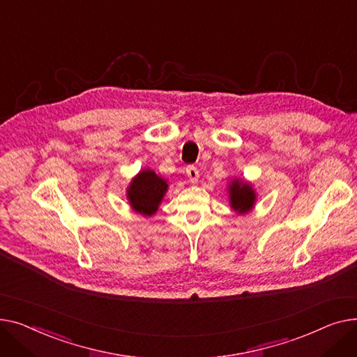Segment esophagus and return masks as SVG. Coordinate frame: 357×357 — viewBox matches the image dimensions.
Here are the masks:
<instances>
[{
    "label": "esophagus",
    "instance_id": "1",
    "mask_svg": "<svg viewBox=\"0 0 357 357\" xmlns=\"http://www.w3.org/2000/svg\"><path fill=\"white\" fill-rule=\"evenodd\" d=\"M185 174H187L188 180H190L192 183H197V180H199V170H197V167L188 165L187 169H185Z\"/></svg>",
    "mask_w": 357,
    "mask_h": 357
}]
</instances>
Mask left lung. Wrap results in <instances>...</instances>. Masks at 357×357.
Here are the masks:
<instances>
[{
    "instance_id": "left-lung-1",
    "label": "left lung",
    "mask_w": 357,
    "mask_h": 357,
    "mask_svg": "<svg viewBox=\"0 0 357 357\" xmlns=\"http://www.w3.org/2000/svg\"><path fill=\"white\" fill-rule=\"evenodd\" d=\"M229 203L230 207L239 215H245L252 211V207L257 200V193L252 188V184L234 178L229 184Z\"/></svg>"
}]
</instances>
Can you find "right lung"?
<instances>
[{"label": "right lung", "mask_w": 357, "mask_h": 357, "mask_svg": "<svg viewBox=\"0 0 357 357\" xmlns=\"http://www.w3.org/2000/svg\"><path fill=\"white\" fill-rule=\"evenodd\" d=\"M169 188L167 180L157 176L155 172L145 169L141 170L130 183L127 199L132 211L144 216H153Z\"/></svg>", "instance_id": "1"}]
</instances>
